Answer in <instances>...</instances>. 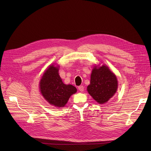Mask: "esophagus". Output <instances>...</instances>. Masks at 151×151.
<instances>
[{
  "mask_svg": "<svg viewBox=\"0 0 151 151\" xmlns=\"http://www.w3.org/2000/svg\"><path fill=\"white\" fill-rule=\"evenodd\" d=\"M78 89L80 90V91L83 92L84 91V86H80L78 87Z\"/></svg>",
  "mask_w": 151,
  "mask_h": 151,
  "instance_id": "34e87169",
  "label": "esophagus"
}]
</instances>
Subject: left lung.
Listing matches in <instances>:
<instances>
[{"instance_id":"left-lung-1","label":"left lung","mask_w":151,"mask_h":151,"mask_svg":"<svg viewBox=\"0 0 151 151\" xmlns=\"http://www.w3.org/2000/svg\"><path fill=\"white\" fill-rule=\"evenodd\" d=\"M117 89V78L108 67L104 65L93 68L88 91L95 100L99 104L107 103L114 96Z\"/></svg>"}]
</instances>
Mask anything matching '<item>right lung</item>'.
Here are the masks:
<instances>
[{"instance_id":"obj_1","label":"right lung","mask_w":151,"mask_h":151,"mask_svg":"<svg viewBox=\"0 0 151 151\" xmlns=\"http://www.w3.org/2000/svg\"><path fill=\"white\" fill-rule=\"evenodd\" d=\"M58 67L51 65L45 71L40 82V89L49 104L56 107H63L77 90L72 85L63 83L58 73Z\"/></svg>"}]
</instances>
